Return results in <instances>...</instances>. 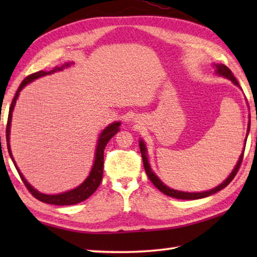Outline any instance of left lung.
I'll return each mask as SVG.
<instances>
[{
	"instance_id": "obj_1",
	"label": "left lung",
	"mask_w": 257,
	"mask_h": 257,
	"mask_svg": "<svg viewBox=\"0 0 257 257\" xmlns=\"http://www.w3.org/2000/svg\"><path fill=\"white\" fill-rule=\"evenodd\" d=\"M215 67H216V73H217V75L228 78V79L231 80L234 85L239 86L237 79L233 76V73L231 72V70H230V69L227 66H224V64H216ZM248 132H249V125H248ZM139 147H141V153H142L143 163H144V168H145L146 175H147V177L150 178V180L153 182V185L156 187V188H158L160 191H162L163 194L168 195V196H170V197L178 198V199H198V198H204V197L210 196V195H213V194L217 193V191L221 190V189H223L224 187H227L230 184V182L232 181L234 176L237 175V172L239 170V168H240L241 162H242V159H243V152H245V149H243V152L241 153L240 158H239V160H238L237 165H236V167H234L232 172L230 173V176L220 186H217V187H215V188H213V189L208 190V191H203V193H185V191L175 190V189L169 188L168 186H165L163 182L159 179L158 176L154 175L153 171L151 170L149 161H147L146 147H145L144 142H142V141L139 142Z\"/></svg>"
}]
</instances>
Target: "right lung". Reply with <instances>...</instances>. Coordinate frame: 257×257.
<instances>
[{"label":"right lung","instance_id":"obj_1","mask_svg":"<svg viewBox=\"0 0 257 257\" xmlns=\"http://www.w3.org/2000/svg\"><path fill=\"white\" fill-rule=\"evenodd\" d=\"M69 64H66V66H62V67H55L53 68V70L51 71H37L35 73H32V75H29L25 78V79L21 81V84L19 86L18 90H17V93L15 95L14 99H12V103L10 105V110H9V116H8V123H7V132H6V136H7V142H8V151H9V154H10L12 161H14L15 163V167L17 169V171H18L19 176L21 178V180L26 186V188L29 190V193L33 195V196L38 199V201L41 202H44L47 204H52V205H73V204H77V203H80L82 201H85V199L88 198L90 195L94 194V191L98 188L99 184H101L102 181V178H103V165H104V150H105V146L108 143V141L114 136V135L119 132V125L120 122H114L108 125L105 129L103 130L101 136L98 138V143H97V149H96V154H95V161H94V165L92 168V171H90L89 176L87 177V179L82 182L80 186H78L77 188L72 189V190H69L66 191V193H62V194H59V195H45V194H42V193H38L36 189H34L32 186H30L26 179L24 178V176L21 175L19 169L17 168L16 162L14 158H12V153H11V150H10V144H9V141H10V125H11V116H12V111H14V107L16 105V101L17 98L19 96V93L20 90L24 88V87L28 84V82L33 81L35 79H37V78H40L42 76H45V75H50V73H53L55 71H60L62 70L64 67H68Z\"/></svg>","mask_w":257,"mask_h":257}]
</instances>
